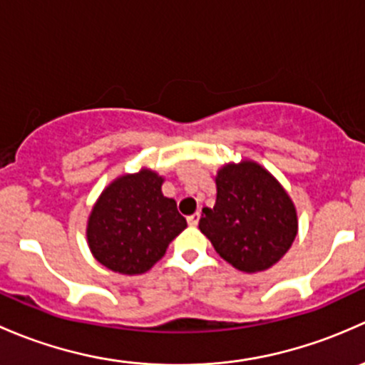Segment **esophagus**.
<instances>
[{
  "instance_id": "esophagus-1",
  "label": "esophagus",
  "mask_w": 365,
  "mask_h": 365,
  "mask_svg": "<svg viewBox=\"0 0 365 365\" xmlns=\"http://www.w3.org/2000/svg\"><path fill=\"white\" fill-rule=\"evenodd\" d=\"M198 221H200V214H198V212L187 216V225H190V227H197Z\"/></svg>"
}]
</instances>
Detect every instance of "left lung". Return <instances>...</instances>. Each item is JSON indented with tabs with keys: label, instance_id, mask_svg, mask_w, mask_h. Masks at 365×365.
I'll list each match as a JSON object with an SVG mask.
<instances>
[{
	"label": "left lung",
	"instance_id": "obj_1",
	"mask_svg": "<svg viewBox=\"0 0 365 365\" xmlns=\"http://www.w3.org/2000/svg\"><path fill=\"white\" fill-rule=\"evenodd\" d=\"M216 204L202 209L198 228L216 253L240 272H262L281 260L299 232L288 191L253 160L223 165L216 178Z\"/></svg>",
	"mask_w": 365,
	"mask_h": 365
}]
</instances>
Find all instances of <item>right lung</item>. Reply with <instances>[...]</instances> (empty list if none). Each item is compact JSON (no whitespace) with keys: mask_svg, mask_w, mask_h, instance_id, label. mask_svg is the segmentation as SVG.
Segmentation results:
<instances>
[{"mask_svg":"<svg viewBox=\"0 0 365 365\" xmlns=\"http://www.w3.org/2000/svg\"><path fill=\"white\" fill-rule=\"evenodd\" d=\"M163 181L148 167L119 175L93 205L86 228L88 246L112 272H148L187 227L174 198L161 191Z\"/></svg>","mask_w":365,"mask_h":365,"instance_id":"1","label":"right lung"}]
</instances>
